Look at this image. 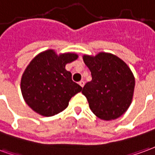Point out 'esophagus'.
I'll return each instance as SVG.
<instances>
[{"mask_svg": "<svg viewBox=\"0 0 155 155\" xmlns=\"http://www.w3.org/2000/svg\"><path fill=\"white\" fill-rule=\"evenodd\" d=\"M79 85L81 86L82 87H83L84 85H85V82H84V81H80V82H79Z\"/></svg>", "mask_w": 155, "mask_h": 155, "instance_id": "34e87169", "label": "esophagus"}]
</instances>
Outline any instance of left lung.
Returning <instances> with one entry per match:
<instances>
[{
  "label": "left lung",
  "mask_w": 155,
  "mask_h": 155,
  "mask_svg": "<svg viewBox=\"0 0 155 155\" xmlns=\"http://www.w3.org/2000/svg\"><path fill=\"white\" fill-rule=\"evenodd\" d=\"M83 61L92 78L82 91L90 109L101 120L117 119L131 104L135 89L131 70L120 58L103 52L95 57L84 55Z\"/></svg>",
  "instance_id": "8db88e82"
}]
</instances>
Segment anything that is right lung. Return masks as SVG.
Here are the masks:
<instances>
[{
	"mask_svg": "<svg viewBox=\"0 0 155 155\" xmlns=\"http://www.w3.org/2000/svg\"><path fill=\"white\" fill-rule=\"evenodd\" d=\"M78 58L76 54L58 55L48 49L33 58L20 82L24 100L33 110L43 116H54L66 109L70 99L82 91L65 69L67 64Z\"/></svg>",
	"mask_w": 155,
	"mask_h": 155,
	"instance_id": "obj_1",
	"label": "right lung"
}]
</instances>
